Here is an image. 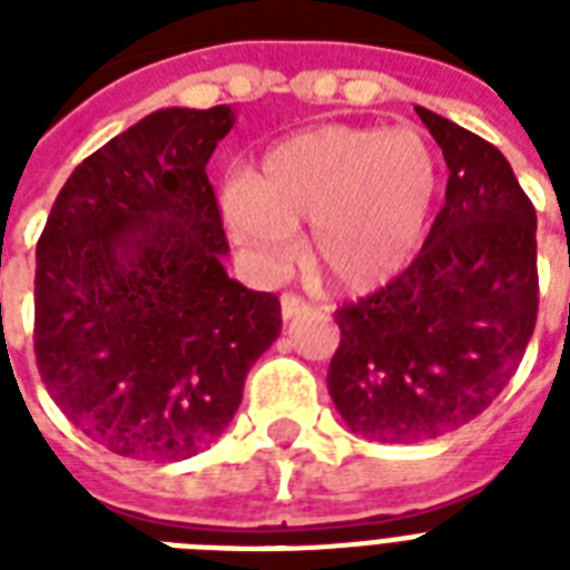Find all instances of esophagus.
I'll return each mask as SVG.
<instances>
[{
    "instance_id": "obj_1",
    "label": "esophagus",
    "mask_w": 570,
    "mask_h": 570,
    "mask_svg": "<svg viewBox=\"0 0 570 570\" xmlns=\"http://www.w3.org/2000/svg\"><path fill=\"white\" fill-rule=\"evenodd\" d=\"M304 311H307V302H304L302 295H295V293L281 295V313H284V320H295V316Z\"/></svg>"
}]
</instances>
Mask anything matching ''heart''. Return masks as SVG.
Listing matches in <instances>:
<instances>
[{
  "label": "heart",
  "instance_id": "heart-1",
  "mask_svg": "<svg viewBox=\"0 0 570 570\" xmlns=\"http://www.w3.org/2000/svg\"><path fill=\"white\" fill-rule=\"evenodd\" d=\"M441 159L420 129L322 127L272 147L227 197L245 257L277 272L311 224L307 263L343 293H373L405 272L425 239Z\"/></svg>",
  "mask_w": 570,
  "mask_h": 570
}]
</instances>
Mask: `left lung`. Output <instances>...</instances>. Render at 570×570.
Masks as SVG:
<instances>
[{"label": "left lung", "mask_w": 570, "mask_h": 570, "mask_svg": "<svg viewBox=\"0 0 570 570\" xmlns=\"http://www.w3.org/2000/svg\"><path fill=\"white\" fill-rule=\"evenodd\" d=\"M446 200L414 263L334 320L328 393L355 434L420 443L461 429L521 364L539 316L535 206L485 138L416 106Z\"/></svg>", "instance_id": "8db88e82"}]
</instances>
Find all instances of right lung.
Masks as SVG:
<instances>
[{
  "mask_svg": "<svg viewBox=\"0 0 570 570\" xmlns=\"http://www.w3.org/2000/svg\"><path fill=\"white\" fill-rule=\"evenodd\" d=\"M230 127V106L147 115L76 165L38 239V373L61 414L124 459L209 446L281 334L277 295L222 266L206 163Z\"/></svg>",
  "mask_w": 570,
  "mask_h": 570,
  "instance_id": "1",
  "label": "right lung"
}]
</instances>
